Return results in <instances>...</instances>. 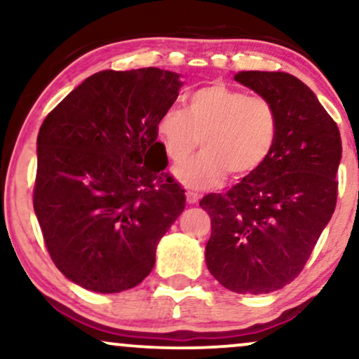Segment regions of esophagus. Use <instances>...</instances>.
Instances as JSON below:
<instances>
[{
	"label": "esophagus",
	"mask_w": 359,
	"mask_h": 359,
	"mask_svg": "<svg viewBox=\"0 0 359 359\" xmlns=\"http://www.w3.org/2000/svg\"><path fill=\"white\" fill-rule=\"evenodd\" d=\"M198 201H201V195H198L197 192H187V202L189 203H197Z\"/></svg>",
	"instance_id": "obj_1"
}]
</instances>
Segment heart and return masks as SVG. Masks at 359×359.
<instances>
[{"instance_id":"obj_1","label":"heart","mask_w":359,"mask_h":359,"mask_svg":"<svg viewBox=\"0 0 359 359\" xmlns=\"http://www.w3.org/2000/svg\"><path fill=\"white\" fill-rule=\"evenodd\" d=\"M157 134L174 164L187 161L202 137L203 151L177 167L175 177L190 189H210L229 172L243 177L265 164L275 147L278 119L265 97L212 83L190 94L187 109L167 107Z\"/></svg>"}]
</instances>
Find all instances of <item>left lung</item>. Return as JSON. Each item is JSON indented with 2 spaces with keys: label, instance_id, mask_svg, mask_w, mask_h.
<instances>
[{
  "label": "left lung",
  "instance_id": "8db88e82",
  "mask_svg": "<svg viewBox=\"0 0 359 359\" xmlns=\"http://www.w3.org/2000/svg\"><path fill=\"white\" fill-rule=\"evenodd\" d=\"M233 78L273 106L278 134L265 164L201 201L212 222L205 263L230 292L271 293L300 275L333 215L341 137L315 93L288 72Z\"/></svg>",
  "mask_w": 359,
  "mask_h": 359
}]
</instances>
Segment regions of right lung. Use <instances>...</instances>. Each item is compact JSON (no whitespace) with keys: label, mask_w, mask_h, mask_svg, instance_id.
<instances>
[{"label":"right lung","mask_w":359,"mask_h":359,"mask_svg":"<svg viewBox=\"0 0 359 359\" xmlns=\"http://www.w3.org/2000/svg\"><path fill=\"white\" fill-rule=\"evenodd\" d=\"M182 84L158 67L96 72L41 126L33 205L54 265L72 283L119 293L152 271L185 208L157 142L158 117Z\"/></svg>","instance_id":"right-lung-1"}]
</instances>
